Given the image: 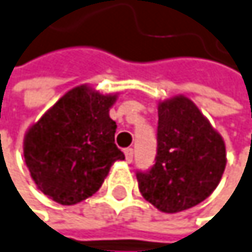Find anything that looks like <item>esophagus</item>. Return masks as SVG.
<instances>
[{
    "label": "esophagus",
    "mask_w": 252,
    "mask_h": 252,
    "mask_svg": "<svg viewBox=\"0 0 252 252\" xmlns=\"http://www.w3.org/2000/svg\"><path fill=\"white\" fill-rule=\"evenodd\" d=\"M124 154H125V159H127V163H131V161H133V157H134L133 148H127V149L124 151Z\"/></svg>",
    "instance_id": "obj_1"
}]
</instances>
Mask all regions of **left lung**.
Masks as SVG:
<instances>
[{"label":"left lung","instance_id":"1","mask_svg":"<svg viewBox=\"0 0 252 252\" xmlns=\"http://www.w3.org/2000/svg\"><path fill=\"white\" fill-rule=\"evenodd\" d=\"M225 169V146L187 97L159 103L154 166L137 170L139 189L157 209L175 214L203 202Z\"/></svg>","mask_w":252,"mask_h":252}]
</instances>
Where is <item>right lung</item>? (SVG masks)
Listing matches in <instances>:
<instances>
[{
  "label": "right lung",
  "mask_w": 252,
  "mask_h": 252,
  "mask_svg": "<svg viewBox=\"0 0 252 252\" xmlns=\"http://www.w3.org/2000/svg\"><path fill=\"white\" fill-rule=\"evenodd\" d=\"M115 100L86 86L74 88L27 133L25 163L52 200L76 205L88 199L115 161L125 158L115 145L116 122L109 116Z\"/></svg>",
  "instance_id": "obj_1"
}]
</instances>
